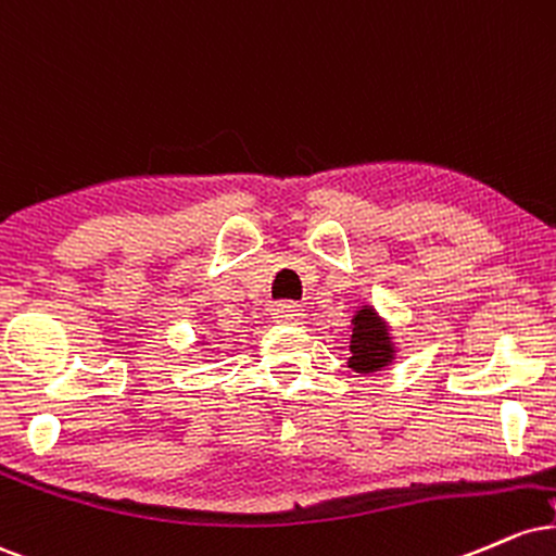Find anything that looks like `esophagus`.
<instances>
[{"mask_svg":"<svg viewBox=\"0 0 556 556\" xmlns=\"http://www.w3.org/2000/svg\"><path fill=\"white\" fill-rule=\"evenodd\" d=\"M302 315H304V309L293 302H283V304L273 306V319L280 325H296L299 319H302Z\"/></svg>","mask_w":556,"mask_h":556,"instance_id":"1","label":"esophagus"}]
</instances>
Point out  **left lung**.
Returning a JSON list of instances; mask_svg holds the SVG:
<instances>
[{
	"label": "left lung",
	"instance_id": "8db88e82",
	"mask_svg": "<svg viewBox=\"0 0 556 556\" xmlns=\"http://www.w3.org/2000/svg\"><path fill=\"white\" fill-rule=\"evenodd\" d=\"M395 358V343L390 336L388 323L371 309L369 304L358 306L351 317V345H349V367L358 375H371L390 367Z\"/></svg>",
	"mask_w": 556,
	"mask_h": 556
}]
</instances>
